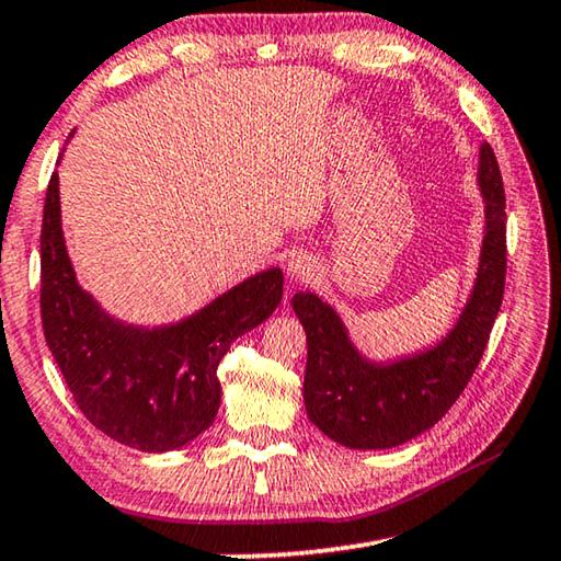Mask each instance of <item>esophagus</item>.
<instances>
[{"instance_id":"esophagus-1","label":"esophagus","mask_w":561,"mask_h":561,"mask_svg":"<svg viewBox=\"0 0 561 561\" xmlns=\"http://www.w3.org/2000/svg\"><path fill=\"white\" fill-rule=\"evenodd\" d=\"M314 277H317V264L312 256H307V254L291 256L287 264V279L291 284H309Z\"/></svg>"}]
</instances>
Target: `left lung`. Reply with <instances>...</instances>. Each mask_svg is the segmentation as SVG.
<instances>
[{"mask_svg":"<svg viewBox=\"0 0 561 561\" xmlns=\"http://www.w3.org/2000/svg\"><path fill=\"white\" fill-rule=\"evenodd\" d=\"M477 157L484 202L477 274L455 324L437 342L387 359L367 357L329 301L314 291L291 299L307 332V416L342 447L392 449L420 437L449 412L482 359L504 295L506 215L492 147L484 141Z\"/></svg>","mask_w":561,"mask_h":561,"instance_id":"obj_1","label":"left lung"}]
</instances>
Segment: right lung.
Instances as JSON below:
<instances>
[{
  "label": "right lung",
  "instance_id": "add662e5",
  "mask_svg": "<svg viewBox=\"0 0 561 561\" xmlns=\"http://www.w3.org/2000/svg\"><path fill=\"white\" fill-rule=\"evenodd\" d=\"M39 242L44 340L87 420L124 447L157 455L207 432L221 402L219 362L279 307V266L252 274L176 322L135 324L106 312L79 284L61 229L57 172Z\"/></svg>",
  "mask_w": 561,
  "mask_h": 561
}]
</instances>
